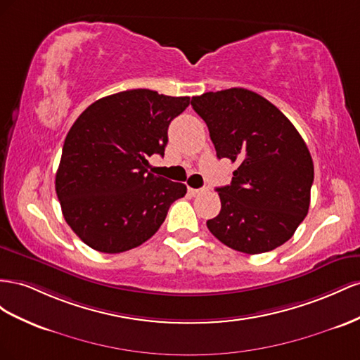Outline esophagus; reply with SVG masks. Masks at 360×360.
I'll return each mask as SVG.
<instances>
[{"label": "esophagus", "mask_w": 360, "mask_h": 360, "mask_svg": "<svg viewBox=\"0 0 360 360\" xmlns=\"http://www.w3.org/2000/svg\"><path fill=\"white\" fill-rule=\"evenodd\" d=\"M208 191V187H202V188H188V193L191 196H198V194H203Z\"/></svg>", "instance_id": "34e87169"}]
</instances>
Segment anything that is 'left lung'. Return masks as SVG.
I'll list each match as a JSON object with an SVG mask.
<instances>
[{"label":"left lung","mask_w":360,"mask_h":360,"mask_svg":"<svg viewBox=\"0 0 360 360\" xmlns=\"http://www.w3.org/2000/svg\"><path fill=\"white\" fill-rule=\"evenodd\" d=\"M210 129L217 158L238 167L217 188L221 210L207 221L228 248L256 255L288 241L311 203L314 162L283 112L252 90L233 87L191 98Z\"/></svg>","instance_id":"obj_1"}]
</instances>
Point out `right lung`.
Instances as JSON below:
<instances>
[{"label":"right lung","instance_id":"1","mask_svg":"<svg viewBox=\"0 0 360 360\" xmlns=\"http://www.w3.org/2000/svg\"><path fill=\"white\" fill-rule=\"evenodd\" d=\"M188 96L134 89L101 98L69 129L56 191L61 212L81 241L120 253L148 241L187 187L149 172L148 158L164 155L170 122Z\"/></svg>","mask_w":360,"mask_h":360}]
</instances>
